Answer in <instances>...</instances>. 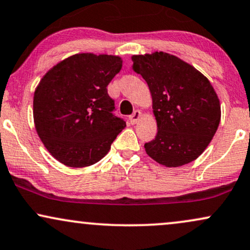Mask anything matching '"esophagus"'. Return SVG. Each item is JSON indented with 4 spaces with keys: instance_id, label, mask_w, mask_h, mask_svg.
Listing matches in <instances>:
<instances>
[{
    "instance_id": "1",
    "label": "esophagus",
    "mask_w": 250,
    "mask_h": 250,
    "mask_svg": "<svg viewBox=\"0 0 250 250\" xmlns=\"http://www.w3.org/2000/svg\"><path fill=\"white\" fill-rule=\"evenodd\" d=\"M141 116H142V113H141L140 110H135V112L129 116V121H130L131 125H135V123H137L138 120L141 119Z\"/></svg>"
}]
</instances>
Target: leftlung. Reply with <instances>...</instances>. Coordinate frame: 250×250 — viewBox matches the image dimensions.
Returning <instances> with one entry per match:
<instances>
[{
  "instance_id": "obj_1",
  "label": "left lung",
  "mask_w": 250,
  "mask_h": 250,
  "mask_svg": "<svg viewBox=\"0 0 250 250\" xmlns=\"http://www.w3.org/2000/svg\"><path fill=\"white\" fill-rule=\"evenodd\" d=\"M131 59L133 70L148 83L157 121V135L144 144L146 154L167 167L194 161L220 123V102L211 83L193 66L169 53Z\"/></svg>"
}]
</instances>
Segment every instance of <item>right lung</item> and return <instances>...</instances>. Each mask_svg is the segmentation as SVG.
<instances>
[{
	"instance_id": "add662e5",
	"label": "right lung",
	"mask_w": 250,
	"mask_h": 250,
	"mask_svg": "<svg viewBox=\"0 0 250 250\" xmlns=\"http://www.w3.org/2000/svg\"><path fill=\"white\" fill-rule=\"evenodd\" d=\"M121 67L120 57L79 53L58 62L41 80L34 95L36 130L60 163L95 164L125 129L107 92Z\"/></svg>"
}]
</instances>
